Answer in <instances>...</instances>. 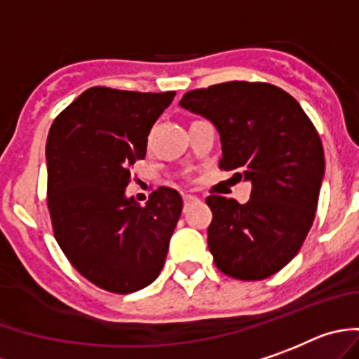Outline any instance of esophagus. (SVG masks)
I'll return each mask as SVG.
<instances>
[{
  "label": "esophagus",
  "mask_w": 359,
  "mask_h": 359,
  "mask_svg": "<svg viewBox=\"0 0 359 359\" xmlns=\"http://www.w3.org/2000/svg\"><path fill=\"white\" fill-rule=\"evenodd\" d=\"M182 198H184V208H187V205H191V203L198 202V198H196V196H193V195H184Z\"/></svg>",
  "instance_id": "obj_1"
}]
</instances>
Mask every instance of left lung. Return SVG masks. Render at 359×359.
I'll list each match as a JSON object with an SVG mask.
<instances>
[{"mask_svg": "<svg viewBox=\"0 0 359 359\" xmlns=\"http://www.w3.org/2000/svg\"><path fill=\"white\" fill-rule=\"evenodd\" d=\"M222 141L219 170L252 182L247 203L211 195L208 245L225 276L261 280L297 256L315 219L325 159L318 132L293 96L264 82H225L182 96Z\"/></svg>", "mask_w": 359, "mask_h": 359, "instance_id": "obj_1", "label": "left lung"}]
</instances>
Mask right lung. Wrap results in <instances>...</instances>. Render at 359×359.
<instances>
[{
  "label": "right lung",
  "instance_id": "1",
  "mask_svg": "<svg viewBox=\"0 0 359 359\" xmlns=\"http://www.w3.org/2000/svg\"><path fill=\"white\" fill-rule=\"evenodd\" d=\"M173 96L91 87L48 134L55 240L87 280L107 292L125 295L157 279L182 212L172 187H159L147 205L127 196L130 166L144 159L151 125Z\"/></svg>",
  "mask_w": 359,
  "mask_h": 359
}]
</instances>
